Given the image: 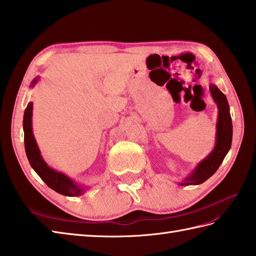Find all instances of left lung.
I'll use <instances>...</instances> for the list:
<instances>
[{
	"instance_id": "1",
	"label": "left lung",
	"mask_w": 256,
	"mask_h": 256,
	"mask_svg": "<svg viewBox=\"0 0 256 256\" xmlns=\"http://www.w3.org/2000/svg\"><path fill=\"white\" fill-rule=\"evenodd\" d=\"M210 93L218 106L217 134H216V146L212 153L202 161L197 164L196 168L187 178L180 183L182 186L198 185L207 180L217 171L222 163L226 153L229 152L232 142V120L230 116V108L226 95L216 86L214 84L209 85Z\"/></svg>"
}]
</instances>
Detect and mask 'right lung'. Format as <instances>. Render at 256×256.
<instances>
[{
  "mask_svg": "<svg viewBox=\"0 0 256 256\" xmlns=\"http://www.w3.org/2000/svg\"><path fill=\"white\" fill-rule=\"evenodd\" d=\"M38 81L35 78L32 82V86H34ZM32 102L28 103L25 112L24 120H22V129H24V142L26 154L30 161L32 168L35 170V172L40 176V178L46 183L51 190H56L61 195L64 196H78L84 192V188L78 186L74 180L68 178L66 175L61 172H56L54 168L47 166V163L44 161L40 156V151L37 146V142L34 137L32 129Z\"/></svg>",
  "mask_w": 256,
  "mask_h": 256,
  "instance_id": "1",
  "label": "right lung"
}]
</instances>
